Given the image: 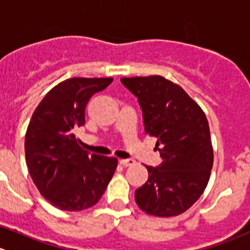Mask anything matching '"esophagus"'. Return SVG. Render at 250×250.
Here are the masks:
<instances>
[{
    "label": "esophagus",
    "instance_id": "obj_1",
    "mask_svg": "<svg viewBox=\"0 0 250 250\" xmlns=\"http://www.w3.org/2000/svg\"><path fill=\"white\" fill-rule=\"evenodd\" d=\"M134 160L133 159H122L120 160V164L122 165V167H132V165H134Z\"/></svg>",
    "mask_w": 250,
    "mask_h": 250
}]
</instances>
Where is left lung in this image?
I'll return each mask as SVG.
<instances>
[{
  "instance_id": "1",
  "label": "left lung",
  "mask_w": 250,
  "mask_h": 250,
  "mask_svg": "<svg viewBox=\"0 0 250 250\" xmlns=\"http://www.w3.org/2000/svg\"><path fill=\"white\" fill-rule=\"evenodd\" d=\"M138 97L144 130L155 137L163 163L146 167L148 180L136 190L146 213L174 217L188 211L204 193L213 165L208 121L181 86L160 75L122 78Z\"/></svg>"
}]
</instances>
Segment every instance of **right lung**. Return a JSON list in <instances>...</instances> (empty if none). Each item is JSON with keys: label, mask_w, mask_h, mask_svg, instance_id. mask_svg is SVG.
I'll list each match as a JSON object with an SVG mask.
<instances>
[{"label": "right lung", "mask_w": 250, "mask_h": 250, "mask_svg": "<svg viewBox=\"0 0 250 250\" xmlns=\"http://www.w3.org/2000/svg\"><path fill=\"white\" fill-rule=\"evenodd\" d=\"M112 78H71L46 93L25 133L29 175L44 199L64 211L96 205L113 176L117 159L88 154L75 130L85 125V108Z\"/></svg>", "instance_id": "1"}]
</instances>
